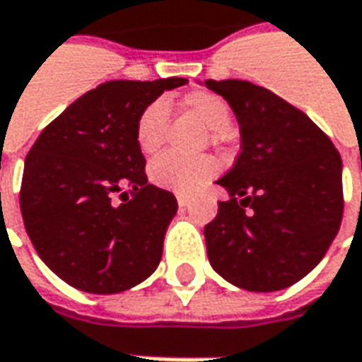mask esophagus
<instances>
[{"label": "esophagus", "mask_w": 362, "mask_h": 362, "mask_svg": "<svg viewBox=\"0 0 362 362\" xmlns=\"http://www.w3.org/2000/svg\"><path fill=\"white\" fill-rule=\"evenodd\" d=\"M188 204H190V200H188L186 196H178V206L184 208V206H188Z\"/></svg>", "instance_id": "1"}]
</instances>
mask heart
<instances>
[{"instance_id":"heart-1","label":"heart","mask_w":362,"mask_h":362,"mask_svg":"<svg viewBox=\"0 0 362 362\" xmlns=\"http://www.w3.org/2000/svg\"><path fill=\"white\" fill-rule=\"evenodd\" d=\"M180 104L210 130V142L220 144L230 128V107L220 95L196 90L182 95ZM168 124V106L164 100H156L144 107L136 122V144L146 156L156 154L164 144ZM216 162L212 158H180L176 154L158 156L150 168V180L160 188L176 194H192L202 188L206 182L216 176Z\"/></svg>"}]
</instances>
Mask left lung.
<instances>
[{
    "mask_svg": "<svg viewBox=\"0 0 362 362\" xmlns=\"http://www.w3.org/2000/svg\"><path fill=\"white\" fill-rule=\"evenodd\" d=\"M240 126L218 184L230 196L204 226L212 268L252 293L293 286L322 260L343 220V160L305 112L244 80H206Z\"/></svg>",
    "mask_w": 362,
    "mask_h": 362,
    "instance_id": "1",
    "label": "left lung"
}]
</instances>
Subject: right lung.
I'll use <instances>...</instances> for the list:
<instances>
[{"label": "right lung", "instance_id": "add662e5", "mask_svg": "<svg viewBox=\"0 0 362 362\" xmlns=\"http://www.w3.org/2000/svg\"><path fill=\"white\" fill-rule=\"evenodd\" d=\"M188 80H114L78 98L25 156L19 192L30 240L69 286L116 294L160 264L178 202L148 184L136 144L142 110ZM122 198L113 204V196Z\"/></svg>", "mask_w": 362, "mask_h": 362}]
</instances>
